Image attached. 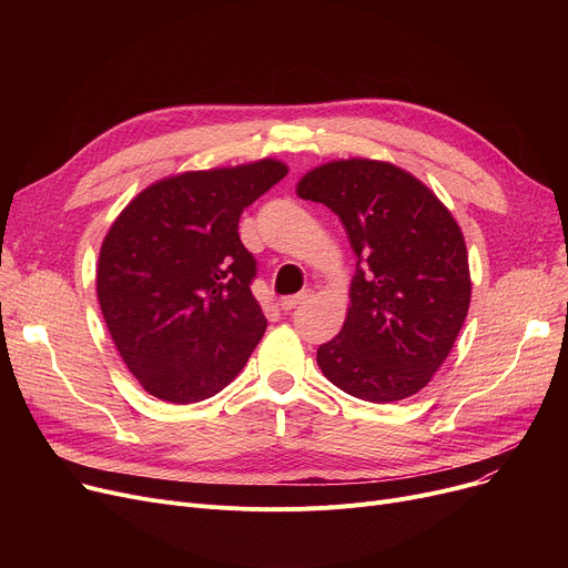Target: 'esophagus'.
<instances>
[{
  "label": "esophagus",
  "mask_w": 568,
  "mask_h": 568,
  "mask_svg": "<svg viewBox=\"0 0 568 568\" xmlns=\"http://www.w3.org/2000/svg\"><path fill=\"white\" fill-rule=\"evenodd\" d=\"M311 296H313V292H311V290H304V292H300V294H292V296H283V300H281V308H283V311H292V308H296L300 304L308 302Z\"/></svg>",
  "instance_id": "esophagus-1"
}]
</instances>
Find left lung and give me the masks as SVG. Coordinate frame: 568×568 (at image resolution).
<instances>
[{
    "label": "left lung",
    "instance_id": "1",
    "mask_svg": "<svg viewBox=\"0 0 568 568\" xmlns=\"http://www.w3.org/2000/svg\"><path fill=\"white\" fill-rule=\"evenodd\" d=\"M296 193L329 206L356 253L347 320L317 347V366L371 403L422 392L469 308L467 248L452 212L416 176L368 159L320 165Z\"/></svg>",
    "mask_w": 568,
    "mask_h": 568
}]
</instances>
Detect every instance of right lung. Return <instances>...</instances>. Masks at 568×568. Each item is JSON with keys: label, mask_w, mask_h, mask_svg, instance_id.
Instances as JSON below:
<instances>
[{"label": "right lung", "mask_w": 568, "mask_h": 568, "mask_svg": "<svg viewBox=\"0 0 568 568\" xmlns=\"http://www.w3.org/2000/svg\"><path fill=\"white\" fill-rule=\"evenodd\" d=\"M287 174L278 161L184 172L144 189L103 239L97 272L108 332L152 396L219 394L266 329L239 219Z\"/></svg>", "instance_id": "add662e5"}]
</instances>
